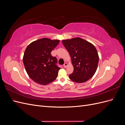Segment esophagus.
I'll list each match as a JSON object with an SVG mask.
<instances>
[{"instance_id":"obj_1","label":"esophagus","mask_w":125,"mask_h":125,"mask_svg":"<svg viewBox=\"0 0 125 125\" xmlns=\"http://www.w3.org/2000/svg\"><path fill=\"white\" fill-rule=\"evenodd\" d=\"M67 65H68L67 63V62H65V63L63 64V67H64V68H66V67H67Z\"/></svg>"}]
</instances>
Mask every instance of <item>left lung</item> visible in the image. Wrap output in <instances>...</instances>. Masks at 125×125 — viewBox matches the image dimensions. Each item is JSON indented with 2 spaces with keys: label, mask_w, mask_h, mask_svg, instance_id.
Segmentation results:
<instances>
[{
  "label": "left lung",
  "mask_w": 125,
  "mask_h": 125,
  "mask_svg": "<svg viewBox=\"0 0 125 125\" xmlns=\"http://www.w3.org/2000/svg\"><path fill=\"white\" fill-rule=\"evenodd\" d=\"M70 55L73 72L69 75L70 80L83 83L91 78L96 71L99 57L96 48L89 42L75 37L62 41Z\"/></svg>",
  "instance_id": "8db88e82"
}]
</instances>
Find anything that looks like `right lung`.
I'll return each mask as SVG.
<instances>
[{"label": "right lung", "mask_w": 125, "mask_h": 125, "mask_svg": "<svg viewBox=\"0 0 125 125\" xmlns=\"http://www.w3.org/2000/svg\"><path fill=\"white\" fill-rule=\"evenodd\" d=\"M59 40L43 38L30 44L25 51L23 62L30 78L38 84L46 85L57 77L60 69L57 60L52 56V51Z\"/></svg>", "instance_id": "obj_1"}]
</instances>
